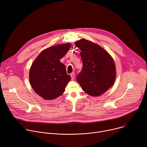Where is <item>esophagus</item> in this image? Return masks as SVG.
Returning <instances> with one entry per match:
<instances>
[{
  "label": "esophagus",
  "instance_id": "34e87169",
  "mask_svg": "<svg viewBox=\"0 0 147 147\" xmlns=\"http://www.w3.org/2000/svg\"><path fill=\"white\" fill-rule=\"evenodd\" d=\"M70 76H71V80H74V77H75V73H74V72H73V73H71V74H70Z\"/></svg>",
  "mask_w": 147,
  "mask_h": 147
}]
</instances>
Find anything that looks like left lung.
Returning <instances> with one entry per match:
<instances>
[{"instance_id":"obj_1","label":"left lung","mask_w":147,"mask_h":147,"mask_svg":"<svg viewBox=\"0 0 147 147\" xmlns=\"http://www.w3.org/2000/svg\"><path fill=\"white\" fill-rule=\"evenodd\" d=\"M81 52L82 70L77 77L82 90L90 96H99L113 86L116 70L110 54L99 45L81 39L75 42Z\"/></svg>"}]
</instances>
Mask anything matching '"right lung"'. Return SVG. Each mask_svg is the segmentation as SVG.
Returning <instances> with one entry per match:
<instances>
[{
  "label": "right lung",
  "instance_id": "1",
  "mask_svg": "<svg viewBox=\"0 0 147 147\" xmlns=\"http://www.w3.org/2000/svg\"><path fill=\"white\" fill-rule=\"evenodd\" d=\"M70 47L71 44L67 43L49 47L41 52L32 63L29 73L30 82L34 91L45 100L61 95L71 79L66 66L60 61Z\"/></svg>",
  "mask_w": 147,
  "mask_h": 147
}]
</instances>
